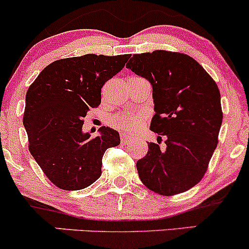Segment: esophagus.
<instances>
[{
  "mask_svg": "<svg viewBox=\"0 0 249 249\" xmlns=\"http://www.w3.org/2000/svg\"><path fill=\"white\" fill-rule=\"evenodd\" d=\"M120 142H122V144H129V143H131V142H132V139H131L130 137H127L126 135H120Z\"/></svg>",
  "mask_w": 249,
  "mask_h": 249,
  "instance_id": "obj_1",
  "label": "esophagus"
}]
</instances>
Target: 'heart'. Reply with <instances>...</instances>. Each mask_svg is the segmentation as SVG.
Wrapping results in <instances>:
<instances>
[{
	"label": "heart",
	"mask_w": 249,
	"mask_h": 249,
	"mask_svg": "<svg viewBox=\"0 0 249 249\" xmlns=\"http://www.w3.org/2000/svg\"><path fill=\"white\" fill-rule=\"evenodd\" d=\"M145 123V117L139 113H130V112H123L116 114L111 118V125L122 132L136 135L141 131Z\"/></svg>",
	"instance_id": "b5f03b06"
}]
</instances>
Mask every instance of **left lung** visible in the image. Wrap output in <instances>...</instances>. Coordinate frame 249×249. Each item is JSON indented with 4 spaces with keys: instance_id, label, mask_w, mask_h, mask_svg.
Masks as SVG:
<instances>
[{
    "instance_id": "obj_1",
    "label": "left lung",
    "mask_w": 249,
    "mask_h": 249,
    "mask_svg": "<svg viewBox=\"0 0 249 249\" xmlns=\"http://www.w3.org/2000/svg\"><path fill=\"white\" fill-rule=\"evenodd\" d=\"M126 68L151 83L156 113L150 129L166 138L165 150L147 144L137 162L139 178L160 195L184 193L203 178L217 146L223 117L217 85L195 59L178 52L133 54Z\"/></svg>"
}]
</instances>
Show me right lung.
I'll use <instances>...</instances> for the list:
<instances>
[{"label": "right lung", "mask_w": 249, "mask_h": 249, "mask_svg": "<svg viewBox=\"0 0 249 249\" xmlns=\"http://www.w3.org/2000/svg\"><path fill=\"white\" fill-rule=\"evenodd\" d=\"M129 58L86 54L60 59L29 86L23 113L29 151L60 189L80 190L94 183L105 151L120 144L119 133L110 127H100L94 138L81 129L87 112L102 102L104 85Z\"/></svg>", "instance_id": "obj_1"}]
</instances>
